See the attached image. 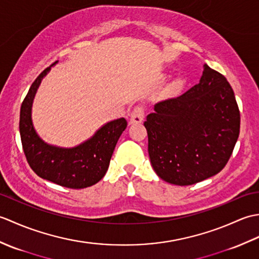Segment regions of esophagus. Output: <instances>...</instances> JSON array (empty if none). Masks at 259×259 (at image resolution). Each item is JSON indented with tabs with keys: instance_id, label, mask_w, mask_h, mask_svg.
I'll return each instance as SVG.
<instances>
[{
	"instance_id": "1",
	"label": "esophagus",
	"mask_w": 259,
	"mask_h": 259,
	"mask_svg": "<svg viewBox=\"0 0 259 259\" xmlns=\"http://www.w3.org/2000/svg\"><path fill=\"white\" fill-rule=\"evenodd\" d=\"M145 117V110L141 106H137L131 112L130 123H140Z\"/></svg>"
}]
</instances>
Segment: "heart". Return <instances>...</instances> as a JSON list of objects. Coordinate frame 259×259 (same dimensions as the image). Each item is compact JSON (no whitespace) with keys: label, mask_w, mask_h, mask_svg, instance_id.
I'll return each mask as SVG.
<instances>
[{"label":"heart","mask_w":259,"mask_h":259,"mask_svg":"<svg viewBox=\"0 0 259 259\" xmlns=\"http://www.w3.org/2000/svg\"><path fill=\"white\" fill-rule=\"evenodd\" d=\"M185 84V81L183 79H177L175 80L171 84L169 85L168 90L170 93H177L179 92L181 89H183V87Z\"/></svg>","instance_id":"obj_1"}]
</instances>
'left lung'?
Returning a JSON list of instances; mask_svg holds the SVG:
<instances>
[{"label": "left lung", "mask_w": 259, "mask_h": 259, "mask_svg": "<svg viewBox=\"0 0 259 259\" xmlns=\"http://www.w3.org/2000/svg\"><path fill=\"white\" fill-rule=\"evenodd\" d=\"M153 110L144 124L150 161L159 177L189 186L222 171L240 128L234 91L223 74L205 64L199 83L155 104Z\"/></svg>", "instance_id": "obj_1"}]
</instances>
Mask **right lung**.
Segmentation results:
<instances>
[{"label": "right lung", "instance_id": "1", "mask_svg": "<svg viewBox=\"0 0 259 259\" xmlns=\"http://www.w3.org/2000/svg\"><path fill=\"white\" fill-rule=\"evenodd\" d=\"M58 63L54 62L51 67ZM47 68L33 82L20 111V135L26 160L38 177L72 189H82L100 181L121 134L126 128L124 118L103 124L91 138L72 148L49 145L36 134L32 122V104Z\"/></svg>", "mask_w": 259, "mask_h": 259}]
</instances>
